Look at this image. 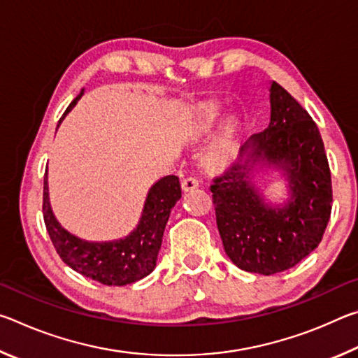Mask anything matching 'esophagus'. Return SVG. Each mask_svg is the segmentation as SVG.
Masks as SVG:
<instances>
[{
	"label": "esophagus",
	"mask_w": 358,
	"mask_h": 358,
	"mask_svg": "<svg viewBox=\"0 0 358 358\" xmlns=\"http://www.w3.org/2000/svg\"><path fill=\"white\" fill-rule=\"evenodd\" d=\"M181 187H183V191H192L199 187V180L196 177H186L181 181Z\"/></svg>",
	"instance_id": "1"
}]
</instances>
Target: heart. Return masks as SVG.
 <instances>
[{
  "label": "heart",
  "instance_id": "b5f03b06",
  "mask_svg": "<svg viewBox=\"0 0 358 358\" xmlns=\"http://www.w3.org/2000/svg\"><path fill=\"white\" fill-rule=\"evenodd\" d=\"M215 120H216V113L210 112L207 120H205V124H203L205 128L208 129L210 126L215 123ZM230 157H232V147H230V142L222 141L208 151L207 157H205V164L211 169H221L227 164Z\"/></svg>",
  "mask_w": 358,
  "mask_h": 358
}]
</instances>
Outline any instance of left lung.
<instances>
[{"instance_id": "obj_1", "label": "left lung", "mask_w": 358, "mask_h": 358, "mask_svg": "<svg viewBox=\"0 0 358 358\" xmlns=\"http://www.w3.org/2000/svg\"><path fill=\"white\" fill-rule=\"evenodd\" d=\"M270 123L240 148L238 161L210 186L216 224L230 260L245 271L275 275L316 250L331 213V177L322 137L305 108L280 83L270 85ZM281 168L291 199L263 202L249 173L259 162Z\"/></svg>"}]
</instances>
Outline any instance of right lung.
Listing matches in <instances>:
<instances>
[{"instance_id": "add662e5", "label": "right lung", "mask_w": 358, "mask_h": 358, "mask_svg": "<svg viewBox=\"0 0 358 358\" xmlns=\"http://www.w3.org/2000/svg\"><path fill=\"white\" fill-rule=\"evenodd\" d=\"M82 94L83 90L66 108L63 117L58 121V126L66 113H69L71 108L82 98ZM180 197L181 186L178 177L167 175L151 186L137 229L132 230L126 238L93 243V241L77 238L57 221L50 201H48V181L45 173L42 213H44V222L52 243L66 265H69L77 273L106 286H126V284L142 280L153 271L169 215Z\"/></svg>"}]
</instances>
